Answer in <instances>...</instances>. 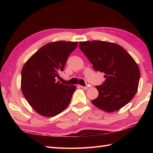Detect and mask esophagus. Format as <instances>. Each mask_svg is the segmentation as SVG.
Wrapping results in <instances>:
<instances>
[{
  "mask_svg": "<svg viewBox=\"0 0 153 153\" xmlns=\"http://www.w3.org/2000/svg\"><path fill=\"white\" fill-rule=\"evenodd\" d=\"M80 87L81 88H82L83 89H84V90H87V89L89 88V86H82V85H80Z\"/></svg>",
  "mask_w": 153,
  "mask_h": 153,
  "instance_id": "obj_1",
  "label": "esophagus"
}]
</instances>
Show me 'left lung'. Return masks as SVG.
Wrapping results in <instances>:
<instances>
[{
  "label": "left lung",
  "mask_w": 153,
  "mask_h": 153,
  "mask_svg": "<svg viewBox=\"0 0 153 153\" xmlns=\"http://www.w3.org/2000/svg\"><path fill=\"white\" fill-rule=\"evenodd\" d=\"M79 48L95 71L105 73L106 79L96 86L97 98L92 103L107 112L118 110L134 98L140 70L134 58L120 45L107 41L79 42Z\"/></svg>",
  "instance_id": "1"
}]
</instances>
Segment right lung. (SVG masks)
<instances>
[{"instance_id": "obj_1", "label": "right lung", "mask_w": 153, "mask_h": 153, "mask_svg": "<svg viewBox=\"0 0 153 153\" xmlns=\"http://www.w3.org/2000/svg\"><path fill=\"white\" fill-rule=\"evenodd\" d=\"M77 42L60 41L47 43L30 58L22 70L23 95L35 111L53 117L69 105L76 87L57 82L69 55Z\"/></svg>"}]
</instances>
